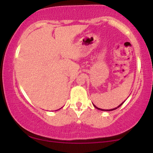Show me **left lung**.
<instances>
[{
	"label": "left lung",
	"mask_w": 153,
	"mask_h": 153,
	"mask_svg": "<svg viewBox=\"0 0 153 153\" xmlns=\"http://www.w3.org/2000/svg\"><path fill=\"white\" fill-rule=\"evenodd\" d=\"M125 101H126V100H125ZM125 101H124V102H125ZM124 102H122V103H121V104H120V105H119L117 107V108H113V109H110V110H104V109H101V108H97V107H96V106H95V105H93V106H94L95 108H97V110H102V111H112V110H115V109H117V108H119V107H120L121 105H123V103H124Z\"/></svg>",
	"instance_id": "8db88e82"
}]
</instances>
